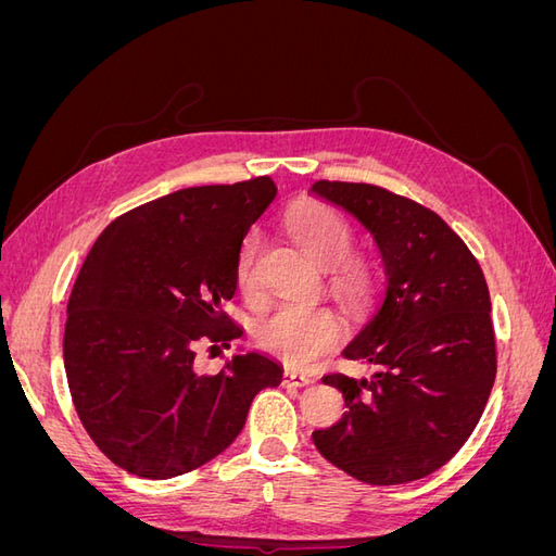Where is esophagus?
Masks as SVG:
<instances>
[{"label": "esophagus", "mask_w": 556, "mask_h": 556, "mask_svg": "<svg viewBox=\"0 0 556 556\" xmlns=\"http://www.w3.org/2000/svg\"><path fill=\"white\" fill-rule=\"evenodd\" d=\"M282 384H288V387H308V384H313V378H308V376H304V374H296V371H285V376H282Z\"/></svg>", "instance_id": "esophagus-1"}]
</instances>
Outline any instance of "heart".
<instances>
[{"instance_id":"obj_1","label":"heart","mask_w":556,"mask_h":556,"mask_svg":"<svg viewBox=\"0 0 556 556\" xmlns=\"http://www.w3.org/2000/svg\"><path fill=\"white\" fill-rule=\"evenodd\" d=\"M285 231L323 268H333L331 288L348 304H362L374 290V271L366 260L350 255L355 229L348 217L329 204L306 201L285 215ZM260 237L250 233L237 255V282L243 294L257 288ZM260 345L292 368H311L343 341V323L331 308L282 304L262 319Z\"/></svg>"}]
</instances>
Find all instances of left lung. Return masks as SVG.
<instances>
[{
    "label": "left lung",
    "instance_id": "obj_1",
    "mask_svg": "<svg viewBox=\"0 0 556 556\" xmlns=\"http://www.w3.org/2000/svg\"><path fill=\"white\" fill-rule=\"evenodd\" d=\"M313 192L374 233L382 304L345 348L371 380L325 376L345 399L341 422L317 429L319 454L366 484L431 476L480 422L496 378L492 301L473 252L441 215L378 185L317 180Z\"/></svg>",
    "mask_w": 556,
    "mask_h": 556
}]
</instances>
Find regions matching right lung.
<instances>
[{
	"mask_svg": "<svg viewBox=\"0 0 556 556\" xmlns=\"http://www.w3.org/2000/svg\"><path fill=\"white\" fill-rule=\"evenodd\" d=\"M276 194L268 176L178 190L115 217L83 262L66 380L90 439L127 473L166 480L204 466L237 441L252 399L280 384L260 352L213 376L194 368L199 343L241 339L223 306L245 233Z\"/></svg>",
	"mask_w": 556,
	"mask_h": 556,
	"instance_id": "right-lung-1",
	"label": "right lung"
}]
</instances>
